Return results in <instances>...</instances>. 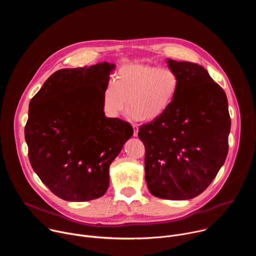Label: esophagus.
<instances>
[{
    "label": "esophagus",
    "mask_w": 256,
    "mask_h": 256,
    "mask_svg": "<svg viewBox=\"0 0 256 256\" xmlns=\"http://www.w3.org/2000/svg\"><path fill=\"white\" fill-rule=\"evenodd\" d=\"M132 128H134V136H136L138 132V124H132Z\"/></svg>",
    "instance_id": "esophagus-1"
}]
</instances>
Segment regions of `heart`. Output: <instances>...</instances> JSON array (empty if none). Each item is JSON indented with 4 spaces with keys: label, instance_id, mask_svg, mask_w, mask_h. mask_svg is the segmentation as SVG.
<instances>
[{
    "label": "heart",
    "instance_id": "heart-1",
    "mask_svg": "<svg viewBox=\"0 0 256 256\" xmlns=\"http://www.w3.org/2000/svg\"><path fill=\"white\" fill-rule=\"evenodd\" d=\"M179 87L176 72L169 68L130 64L122 66L109 80L102 94V107L108 118H118L126 109L134 120H154L172 104Z\"/></svg>",
    "mask_w": 256,
    "mask_h": 256
}]
</instances>
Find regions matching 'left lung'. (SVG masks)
<instances>
[{
  "label": "left lung",
  "instance_id": "1",
  "mask_svg": "<svg viewBox=\"0 0 256 256\" xmlns=\"http://www.w3.org/2000/svg\"><path fill=\"white\" fill-rule=\"evenodd\" d=\"M179 80L177 94L160 118L142 124L144 178L150 192L184 200L200 194L228 154L231 120L225 91L194 62L167 58Z\"/></svg>",
  "mask_w": 256,
  "mask_h": 256
}]
</instances>
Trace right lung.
<instances>
[{"instance_id": "1", "label": "right lung", "mask_w": 256, "mask_h": 256, "mask_svg": "<svg viewBox=\"0 0 256 256\" xmlns=\"http://www.w3.org/2000/svg\"><path fill=\"white\" fill-rule=\"evenodd\" d=\"M114 66L104 62L58 70L29 103L24 132L30 164L62 200L102 196L109 166L134 134L128 122L103 112V90Z\"/></svg>"}]
</instances>
